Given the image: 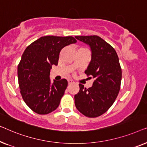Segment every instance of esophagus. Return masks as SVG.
Listing matches in <instances>:
<instances>
[{
  "instance_id": "1",
  "label": "esophagus",
  "mask_w": 147,
  "mask_h": 147,
  "mask_svg": "<svg viewBox=\"0 0 147 147\" xmlns=\"http://www.w3.org/2000/svg\"><path fill=\"white\" fill-rule=\"evenodd\" d=\"M74 80H72V79H69L68 80V83H69V84H73L74 83Z\"/></svg>"
}]
</instances>
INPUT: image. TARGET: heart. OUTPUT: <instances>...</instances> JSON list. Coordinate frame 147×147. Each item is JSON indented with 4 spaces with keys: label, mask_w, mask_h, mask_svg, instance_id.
I'll return each instance as SVG.
<instances>
[{
    "label": "heart",
    "mask_w": 147,
    "mask_h": 147,
    "mask_svg": "<svg viewBox=\"0 0 147 147\" xmlns=\"http://www.w3.org/2000/svg\"><path fill=\"white\" fill-rule=\"evenodd\" d=\"M80 49H84V48H80Z\"/></svg>",
    "instance_id": "1"
}]
</instances>
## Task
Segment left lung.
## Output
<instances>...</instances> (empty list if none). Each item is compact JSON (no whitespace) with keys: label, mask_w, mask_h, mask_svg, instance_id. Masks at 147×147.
I'll use <instances>...</instances> for the list:
<instances>
[{"label":"left lung","mask_w":147,"mask_h":147,"mask_svg":"<svg viewBox=\"0 0 147 147\" xmlns=\"http://www.w3.org/2000/svg\"><path fill=\"white\" fill-rule=\"evenodd\" d=\"M75 38L91 49V61L84 73L94 80L88 88L79 84V92L74 95L75 106L86 117H99L112 106L121 88L122 70L119 57L115 49L100 36Z\"/></svg>","instance_id":"8db88e82"}]
</instances>
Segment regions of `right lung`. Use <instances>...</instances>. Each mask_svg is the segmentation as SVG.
Here are the masks:
<instances>
[{
	"label": "right lung",
	"mask_w": 147,
	"mask_h": 147,
	"mask_svg": "<svg viewBox=\"0 0 147 147\" xmlns=\"http://www.w3.org/2000/svg\"><path fill=\"white\" fill-rule=\"evenodd\" d=\"M76 42L71 36H45L24 51L18 65V85L24 101L34 113L47 115L59 106L68 82L63 78L51 84L50 71L58 65L61 49Z\"/></svg>",
	"instance_id": "obj_1"
}]
</instances>
